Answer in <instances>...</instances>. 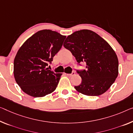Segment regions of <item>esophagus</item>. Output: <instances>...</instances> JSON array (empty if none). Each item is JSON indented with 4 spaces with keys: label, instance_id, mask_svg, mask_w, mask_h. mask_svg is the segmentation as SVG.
Here are the masks:
<instances>
[{
    "label": "esophagus",
    "instance_id": "34e87169",
    "mask_svg": "<svg viewBox=\"0 0 133 133\" xmlns=\"http://www.w3.org/2000/svg\"><path fill=\"white\" fill-rule=\"evenodd\" d=\"M75 72H72V73L71 74H67V75H68V76H69V77H71V76H73V75H75Z\"/></svg>",
    "mask_w": 133,
    "mask_h": 133
}]
</instances>
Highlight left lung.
<instances>
[{
  "instance_id": "left-lung-1",
  "label": "left lung",
  "mask_w": 133,
  "mask_h": 133,
  "mask_svg": "<svg viewBox=\"0 0 133 133\" xmlns=\"http://www.w3.org/2000/svg\"><path fill=\"white\" fill-rule=\"evenodd\" d=\"M64 46L77 62L86 64V70L77 71L82 82L76 90L90 96L105 93L118 75L117 55L109 43L95 32L81 30L67 37Z\"/></svg>"
}]
</instances>
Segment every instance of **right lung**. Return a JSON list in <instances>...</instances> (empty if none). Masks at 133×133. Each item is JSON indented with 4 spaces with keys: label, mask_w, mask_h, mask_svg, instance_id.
I'll list each match as a JSON object with an SVG mask.
<instances>
[{
    "label": "right lung",
    "mask_w": 133,
    "mask_h": 133,
    "mask_svg": "<svg viewBox=\"0 0 133 133\" xmlns=\"http://www.w3.org/2000/svg\"><path fill=\"white\" fill-rule=\"evenodd\" d=\"M66 38L59 32L43 30L28 38L14 59V75L21 90L34 97H44L55 90L61 73L46 68Z\"/></svg>",
    "instance_id": "1"
}]
</instances>
